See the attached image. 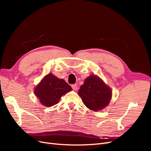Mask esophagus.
Wrapping results in <instances>:
<instances>
[{
    "instance_id": "esophagus-1",
    "label": "esophagus",
    "mask_w": 151,
    "mask_h": 151,
    "mask_svg": "<svg viewBox=\"0 0 151 151\" xmlns=\"http://www.w3.org/2000/svg\"><path fill=\"white\" fill-rule=\"evenodd\" d=\"M72 88L73 89V90L74 91H76L77 89V85L76 84H72Z\"/></svg>"
}]
</instances>
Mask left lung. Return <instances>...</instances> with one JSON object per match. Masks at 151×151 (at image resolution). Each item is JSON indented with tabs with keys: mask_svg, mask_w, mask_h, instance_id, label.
<instances>
[{
	"mask_svg": "<svg viewBox=\"0 0 151 151\" xmlns=\"http://www.w3.org/2000/svg\"><path fill=\"white\" fill-rule=\"evenodd\" d=\"M78 94L87 108L98 111L108 106L110 102L112 91L99 77L91 75L80 87Z\"/></svg>",
	"mask_w": 151,
	"mask_h": 151,
	"instance_id": "8db88e82",
	"label": "left lung"
}]
</instances>
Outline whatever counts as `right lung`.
Segmentation results:
<instances>
[{"instance_id": "add662e5", "label": "right lung", "mask_w": 151, "mask_h": 151, "mask_svg": "<svg viewBox=\"0 0 151 151\" xmlns=\"http://www.w3.org/2000/svg\"><path fill=\"white\" fill-rule=\"evenodd\" d=\"M72 89L64 80L58 79L50 73L43 77L34 91L42 105L50 107L58 103L62 96Z\"/></svg>"}]
</instances>
